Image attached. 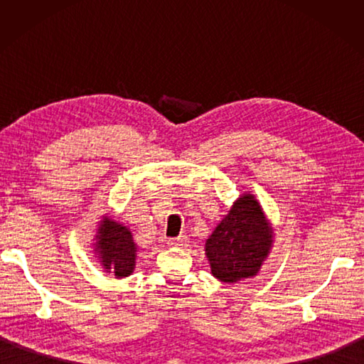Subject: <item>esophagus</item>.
<instances>
[{
	"label": "esophagus",
	"mask_w": 364,
	"mask_h": 364,
	"mask_svg": "<svg viewBox=\"0 0 364 364\" xmlns=\"http://www.w3.org/2000/svg\"><path fill=\"white\" fill-rule=\"evenodd\" d=\"M188 237L186 236H178V237H170L167 244L172 245V247H183V245H188Z\"/></svg>",
	"instance_id": "34e87169"
}]
</instances>
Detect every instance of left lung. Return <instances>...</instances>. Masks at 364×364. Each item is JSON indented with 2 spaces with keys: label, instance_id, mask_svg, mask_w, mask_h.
<instances>
[{
  "label": "left lung",
  "instance_id": "1",
  "mask_svg": "<svg viewBox=\"0 0 364 364\" xmlns=\"http://www.w3.org/2000/svg\"><path fill=\"white\" fill-rule=\"evenodd\" d=\"M272 245V230L253 196H241L206 241L215 278L236 283L257 275Z\"/></svg>",
  "mask_w": 364,
  "mask_h": 364
}]
</instances>
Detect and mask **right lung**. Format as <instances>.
Here are the masks:
<instances>
[{
	"instance_id": "right-lung-1",
	"label": "right lung",
	"mask_w": 364,
	"mask_h": 364,
	"mask_svg": "<svg viewBox=\"0 0 364 364\" xmlns=\"http://www.w3.org/2000/svg\"><path fill=\"white\" fill-rule=\"evenodd\" d=\"M97 239L95 250L100 253L107 272H112L115 277H128L133 272L137 245L127 227L105 219Z\"/></svg>"
}]
</instances>
